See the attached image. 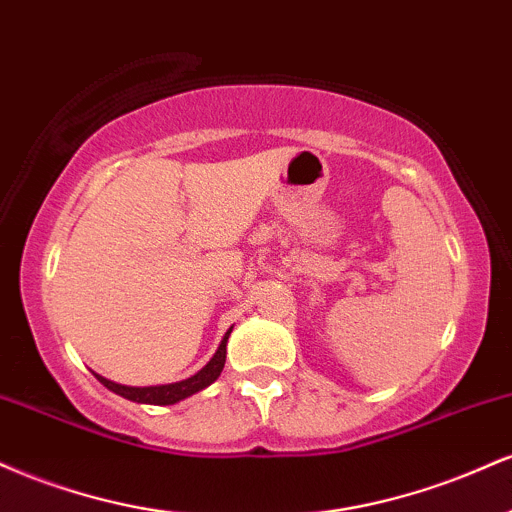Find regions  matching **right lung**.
<instances>
[{"label":"right lung","instance_id":"obj_1","mask_svg":"<svg viewBox=\"0 0 512 512\" xmlns=\"http://www.w3.org/2000/svg\"><path fill=\"white\" fill-rule=\"evenodd\" d=\"M233 330V327H231ZM231 330L226 332V337L221 339L219 349H216V354L211 361L204 366L199 373L192 375V378L187 380H180V383H170V385H156V387H127V385H117L113 380H105L101 375H96L101 383L108 387V390H113L115 395L125 397V399H132V402H139V404H175L180 402V399L195 395V392L204 390V387H209L214 383L216 378L221 375L223 370V363H226V342H228V334Z\"/></svg>","mask_w":512,"mask_h":512}]
</instances>
